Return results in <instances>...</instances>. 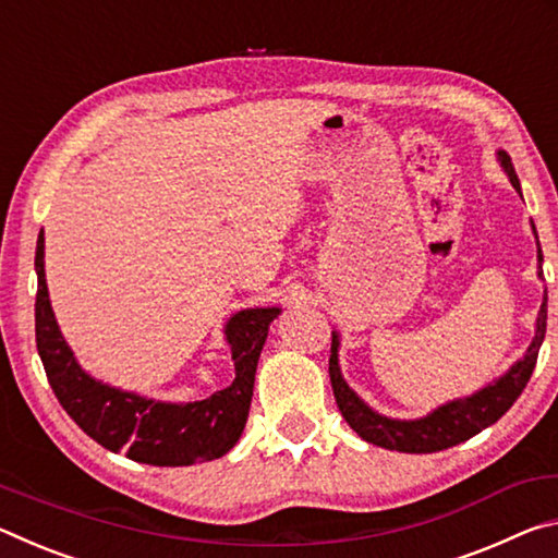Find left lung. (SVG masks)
<instances>
[{
	"label": "left lung",
	"mask_w": 558,
	"mask_h": 558,
	"mask_svg": "<svg viewBox=\"0 0 558 558\" xmlns=\"http://www.w3.org/2000/svg\"><path fill=\"white\" fill-rule=\"evenodd\" d=\"M497 162L502 165L509 182L522 196V184H519L517 172L512 167V159L505 149H497ZM536 245H539V235L532 223ZM536 260H539V278L542 272V245L536 248ZM546 335V290L544 300L536 315L534 339L522 359L509 366V369L499 376V379L489 381L483 389L475 393L462 396V399H452L448 403L438 405L430 413L421 415V418H389L379 411H374L362 396H359L352 386L344 381L342 369H339V332L332 329V354H329V379H332V391L339 411H342L344 421L349 423L359 438L379 446L386 450H399V452H438L465 442L472 436H477L480 430L493 426L502 415L512 409V403L519 399V393L524 391V386L532 376L536 366V356H539V347Z\"/></svg>",
	"instance_id": "8db88e82"
}]
</instances>
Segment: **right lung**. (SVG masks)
Instances as JSON below:
<instances>
[{
    "instance_id": "add662e5",
    "label": "right lung",
    "mask_w": 558,
    "mask_h": 558,
    "mask_svg": "<svg viewBox=\"0 0 558 558\" xmlns=\"http://www.w3.org/2000/svg\"><path fill=\"white\" fill-rule=\"evenodd\" d=\"M34 266L39 278L36 349L56 399L83 433L110 452H125L130 460L159 468L221 458L239 442L248 418L258 356L280 307H248L229 317L223 335L235 366L231 386L204 401H157L96 379L73 356L46 288L44 231L36 241Z\"/></svg>"
}]
</instances>
